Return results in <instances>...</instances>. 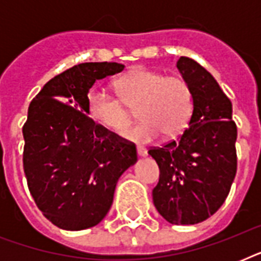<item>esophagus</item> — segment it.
Listing matches in <instances>:
<instances>
[{
  "label": "esophagus",
  "mask_w": 261,
  "mask_h": 261,
  "mask_svg": "<svg viewBox=\"0 0 261 261\" xmlns=\"http://www.w3.org/2000/svg\"><path fill=\"white\" fill-rule=\"evenodd\" d=\"M137 153H138V155H141V157H146V155H147L146 147L138 146V147H137Z\"/></svg>",
  "instance_id": "1"
}]
</instances>
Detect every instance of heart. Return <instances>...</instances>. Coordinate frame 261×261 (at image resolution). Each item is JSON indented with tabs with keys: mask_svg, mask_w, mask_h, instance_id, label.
Returning a JSON list of instances; mask_svg holds the SVG:
<instances>
[{
	"mask_svg": "<svg viewBox=\"0 0 261 261\" xmlns=\"http://www.w3.org/2000/svg\"><path fill=\"white\" fill-rule=\"evenodd\" d=\"M119 96L107 88L94 87L87 97L88 112L108 130L120 131L138 107L142 120L128 127L123 137L137 143H149L160 135L176 137L186 128L194 112V93L187 80L163 71L138 69L116 81Z\"/></svg>",
	"mask_w": 261,
	"mask_h": 261,
	"instance_id": "heart-1",
	"label": "heart"
}]
</instances>
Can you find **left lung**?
Listing matches in <instances>:
<instances>
[{"label": "left lung", "mask_w": 261, "mask_h": 261, "mask_svg": "<svg viewBox=\"0 0 261 261\" xmlns=\"http://www.w3.org/2000/svg\"><path fill=\"white\" fill-rule=\"evenodd\" d=\"M177 69L191 85L194 112L177 141L150 147L160 168L153 203L173 225H195L218 211L237 172V126L231 101L196 61L180 57Z\"/></svg>", "instance_id": "obj_1"}]
</instances>
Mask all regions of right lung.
<instances>
[{"label": "right lung", "instance_id": "add662e5", "mask_svg": "<svg viewBox=\"0 0 261 261\" xmlns=\"http://www.w3.org/2000/svg\"><path fill=\"white\" fill-rule=\"evenodd\" d=\"M123 69L116 62L75 65L51 79L28 108L22 126L27 184L43 215L65 230L101 222L119 177L137 161L134 143L88 116L96 80Z\"/></svg>", "mask_w": 261, "mask_h": 261}]
</instances>
